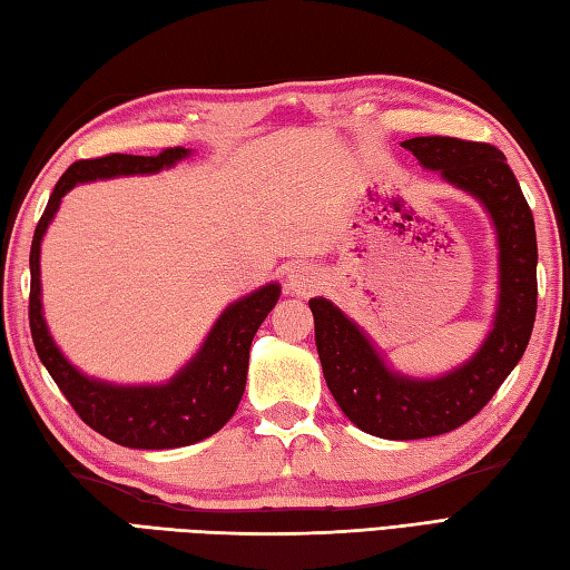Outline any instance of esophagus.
Returning a JSON list of instances; mask_svg holds the SVG:
<instances>
[{
    "mask_svg": "<svg viewBox=\"0 0 570 570\" xmlns=\"http://www.w3.org/2000/svg\"><path fill=\"white\" fill-rule=\"evenodd\" d=\"M316 284H318V276L311 269V266L301 264L288 272V288H292L294 294H308L316 288Z\"/></svg>",
    "mask_w": 570,
    "mask_h": 570,
    "instance_id": "34e87169",
    "label": "esophagus"
}]
</instances>
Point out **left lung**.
<instances>
[{
    "label": "left lung",
    "mask_w": 570,
    "mask_h": 570,
    "mask_svg": "<svg viewBox=\"0 0 570 570\" xmlns=\"http://www.w3.org/2000/svg\"><path fill=\"white\" fill-rule=\"evenodd\" d=\"M402 147L490 213L500 249V296L478 353L433 380L394 372L341 308L323 296L308 301L323 377L337 406L360 431L386 441L429 439L463 426L522 360L537 318L534 215L504 154L455 137H414Z\"/></svg>",
    "instance_id": "1"
}]
</instances>
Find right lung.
Here are the masks:
<instances>
[{
	"mask_svg": "<svg viewBox=\"0 0 570 570\" xmlns=\"http://www.w3.org/2000/svg\"><path fill=\"white\" fill-rule=\"evenodd\" d=\"M186 156H190V149L174 147L156 156L107 154L100 159L76 161L60 176L51 198H48L41 220L36 225L29 254V325L43 367L58 384V390L66 394L70 406L76 409V414L92 431L119 445L141 448V451H164V448L198 443L233 419L239 399L245 394L252 337L276 306L282 286L276 282L266 284L229 304L215 321L198 353L166 384H112L88 377L78 367H72L48 333L41 306V239L53 220L60 198L78 184L98 178L159 174L161 168H171Z\"/></svg>",
	"mask_w": 570,
	"mask_h": 570,
	"instance_id": "obj_1",
	"label": "right lung"
}]
</instances>
